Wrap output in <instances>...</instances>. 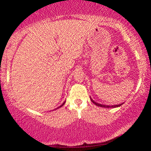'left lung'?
<instances>
[{"instance_id":"obj_1","label":"left lung","mask_w":151,"mask_h":151,"mask_svg":"<svg viewBox=\"0 0 151 151\" xmlns=\"http://www.w3.org/2000/svg\"><path fill=\"white\" fill-rule=\"evenodd\" d=\"M90 99H91V101H92L93 103L94 104H96V106H101V107H104V108H115V107H118V106H121L123 104H116V105H112V106H110V105H105V104H99V103H96V101H94L90 97Z\"/></svg>"}]
</instances>
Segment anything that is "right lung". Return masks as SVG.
<instances>
[{"instance_id":"add662e5","label":"right lung","mask_w":151,"mask_h":151,"mask_svg":"<svg viewBox=\"0 0 151 151\" xmlns=\"http://www.w3.org/2000/svg\"><path fill=\"white\" fill-rule=\"evenodd\" d=\"M65 103H66V101H64V102H63V104H62L61 105H60V106H58V108H60V107H61V106H63V104H65ZM58 108H57V109H58Z\"/></svg>"}]
</instances>
